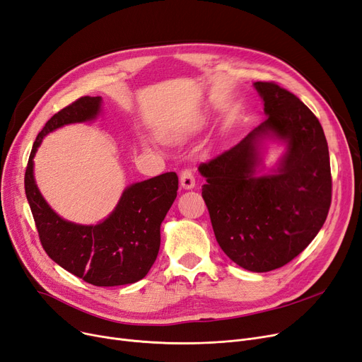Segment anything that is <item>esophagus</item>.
Listing matches in <instances>:
<instances>
[{
  "label": "esophagus",
  "mask_w": 362,
  "mask_h": 362,
  "mask_svg": "<svg viewBox=\"0 0 362 362\" xmlns=\"http://www.w3.org/2000/svg\"><path fill=\"white\" fill-rule=\"evenodd\" d=\"M180 182L182 185V189H187L190 190L194 187L196 184V178H194V173H193V169L190 168H184L180 173Z\"/></svg>",
  "instance_id": "34e87169"
}]
</instances>
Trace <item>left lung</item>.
I'll use <instances>...</instances> for the list:
<instances>
[{
	"label": "left lung",
	"mask_w": 362,
	"mask_h": 362,
	"mask_svg": "<svg viewBox=\"0 0 362 362\" xmlns=\"http://www.w3.org/2000/svg\"><path fill=\"white\" fill-rule=\"evenodd\" d=\"M267 119L235 147L200 163L214 235L226 255L251 272L279 269L306 250L331 205L328 144L316 115L274 81H257ZM269 130L287 141L279 172L253 177L256 142Z\"/></svg>",
	"instance_id": "8db88e82"
}]
</instances>
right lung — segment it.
<instances>
[{"label": "right lung", "mask_w": 362, "mask_h": 362, "mask_svg": "<svg viewBox=\"0 0 362 362\" xmlns=\"http://www.w3.org/2000/svg\"><path fill=\"white\" fill-rule=\"evenodd\" d=\"M100 98L81 96L56 112L38 134L25 170V193L42 248L54 263L95 286H117L142 279L160 248V224L178 190V175L166 172L124 190L117 208L96 226L59 218L40 194L33 158L49 132L68 123L93 119Z\"/></svg>", "instance_id": "1"}]
</instances>
